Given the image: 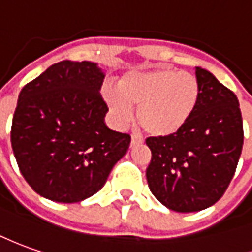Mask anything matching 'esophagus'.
I'll return each instance as SVG.
<instances>
[{
	"label": "esophagus",
	"mask_w": 252,
	"mask_h": 252,
	"mask_svg": "<svg viewBox=\"0 0 252 252\" xmlns=\"http://www.w3.org/2000/svg\"><path fill=\"white\" fill-rule=\"evenodd\" d=\"M142 143H143V139L136 138V136H132V139H131V148L136 146V145H142Z\"/></svg>",
	"instance_id": "1"
}]
</instances>
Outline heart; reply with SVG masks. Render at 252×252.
Returning a JSON list of instances; mask_svg holds the SVG:
<instances>
[{"mask_svg": "<svg viewBox=\"0 0 252 252\" xmlns=\"http://www.w3.org/2000/svg\"><path fill=\"white\" fill-rule=\"evenodd\" d=\"M201 99L197 77L171 67L131 71L119 83V94L107 92L106 102L120 124L136 110L139 126L152 136H171L184 129Z\"/></svg>", "mask_w": 252, "mask_h": 252, "instance_id": "1", "label": "heart"}]
</instances>
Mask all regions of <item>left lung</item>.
<instances>
[{
	"mask_svg": "<svg viewBox=\"0 0 252 252\" xmlns=\"http://www.w3.org/2000/svg\"><path fill=\"white\" fill-rule=\"evenodd\" d=\"M196 77L201 99L190 121L175 135L146 139L149 189L176 212L201 211L223 196L244 140L237 96L205 68L196 67Z\"/></svg>",
	"mask_w": 252,
	"mask_h": 252,
	"instance_id": "8db88e82",
	"label": "left lung"
}]
</instances>
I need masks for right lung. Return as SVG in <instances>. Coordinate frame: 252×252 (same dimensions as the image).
I'll return each mask as SVG.
<instances>
[{
  "mask_svg": "<svg viewBox=\"0 0 252 252\" xmlns=\"http://www.w3.org/2000/svg\"><path fill=\"white\" fill-rule=\"evenodd\" d=\"M104 71L92 62L63 61L25 85L11 142L26 182L56 203L94 196L129 148L128 133L104 123Z\"/></svg>",
  "mask_w": 252,
  "mask_h": 252,
  "instance_id": "1",
  "label": "right lung"
}]
</instances>
